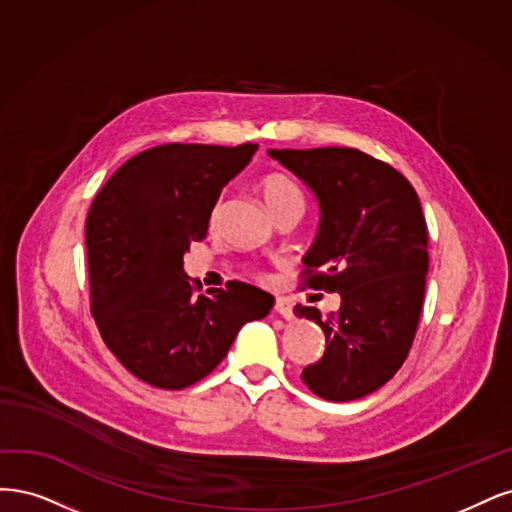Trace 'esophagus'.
<instances>
[{
	"label": "esophagus",
	"mask_w": 512,
	"mask_h": 512,
	"mask_svg": "<svg viewBox=\"0 0 512 512\" xmlns=\"http://www.w3.org/2000/svg\"><path fill=\"white\" fill-rule=\"evenodd\" d=\"M274 310L278 312L280 317L283 319H293V304H291V300H287V298H276V302H274Z\"/></svg>",
	"instance_id": "esophagus-1"
}]
</instances>
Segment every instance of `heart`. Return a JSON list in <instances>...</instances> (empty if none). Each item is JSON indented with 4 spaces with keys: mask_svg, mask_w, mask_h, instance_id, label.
<instances>
[{
    "mask_svg": "<svg viewBox=\"0 0 512 512\" xmlns=\"http://www.w3.org/2000/svg\"><path fill=\"white\" fill-rule=\"evenodd\" d=\"M259 191L266 200L274 217H280L285 212H300L304 210V191L295 180L285 172H270L259 180ZM221 212V202L214 204L210 212V223H217Z\"/></svg>",
    "mask_w": 512,
    "mask_h": 512,
    "instance_id": "heart-1",
    "label": "heart"
}]
</instances>
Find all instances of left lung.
<instances>
[{
  "label": "left lung",
  "instance_id": "8db88e82",
  "mask_svg": "<svg viewBox=\"0 0 512 512\" xmlns=\"http://www.w3.org/2000/svg\"><path fill=\"white\" fill-rule=\"evenodd\" d=\"M268 153L319 202V232L304 257L306 287L342 300L327 319L312 306L300 310L325 332V353L304 368L302 381L323 400H359L402 368L417 334L430 266L417 191L357 148Z\"/></svg>",
  "mask_w": 512,
  "mask_h": 512
}]
</instances>
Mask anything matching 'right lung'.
<instances>
[{"label":"right lung","mask_w":512,"mask_h":512,"mask_svg":"<svg viewBox=\"0 0 512 512\" xmlns=\"http://www.w3.org/2000/svg\"><path fill=\"white\" fill-rule=\"evenodd\" d=\"M257 144H161L131 157L87 214L91 312L112 355L159 389H185L217 368L240 327L274 298L246 283L195 295L183 259L208 234L223 187Z\"/></svg>","instance_id":"add662e5"}]
</instances>
